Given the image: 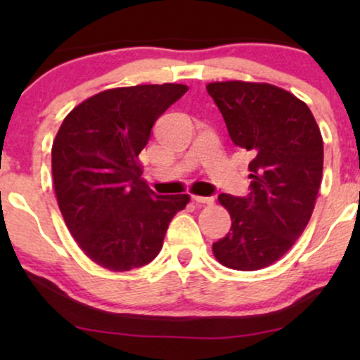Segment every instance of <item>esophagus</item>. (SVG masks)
Here are the masks:
<instances>
[{
    "instance_id": "obj_1",
    "label": "esophagus",
    "mask_w": 360,
    "mask_h": 360,
    "mask_svg": "<svg viewBox=\"0 0 360 360\" xmlns=\"http://www.w3.org/2000/svg\"><path fill=\"white\" fill-rule=\"evenodd\" d=\"M193 200L196 201V203H201V205H213L214 203L213 196H198V194H194Z\"/></svg>"
}]
</instances>
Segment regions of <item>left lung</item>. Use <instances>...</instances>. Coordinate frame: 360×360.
<instances>
[{"label":"left lung","mask_w":360,"mask_h":360,"mask_svg":"<svg viewBox=\"0 0 360 360\" xmlns=\"http://www.w3.org/2000/svg\"><path fill=\"white\" fill-rule=\"evenodd\" d=\"M230 139L252 154L250 193H221L232 229L213 243L214 257L237 271L279 260L307 229L323 174V140L311 111L295 94L266 82L206 86Z\"/></svg>","instance_id":"obj_1"}]
</instances>
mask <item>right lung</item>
Returning a JSON list of instances; mask_svg holds the SVG:
<instances>
[{
    "instance_id": "obj_1",
    "label": "right lung",
    "mask_w": 360,
    "mask_h": 360,
    "mask_svg": "<svg viewBox=\"0 0 360 360\" xmlns=\"http://www.w3.org/2000/svg\"><path fill=\"white\" fill-rule=\"evenodd\" d=\"M188 91L184 84L106 89L64 118L52 146L57 203L69 232L93 262L130 271L162 249L188 194H155L142 183L139 154L155 120Z\"/></svg>"
}]
</instances>
